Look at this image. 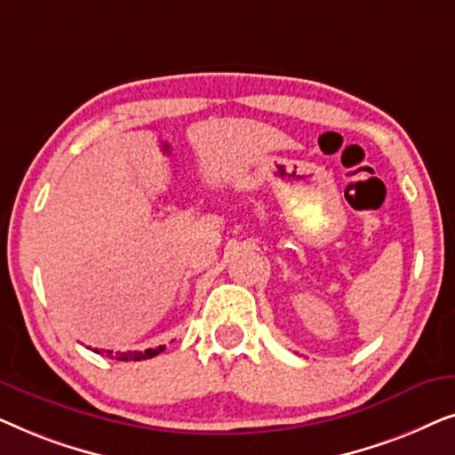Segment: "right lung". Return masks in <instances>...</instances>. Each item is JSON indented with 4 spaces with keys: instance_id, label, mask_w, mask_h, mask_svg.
Returning a JSON list of instances; mask_svg holds the SVG:
<instances>
[{
    "instance_id": "right-lung-1",
    "label": "right lung",
    "mask_w": 455,
    "mask_h": 455,
    "mask_svg": "<svg viewBox=\"0 0 455 455\" xmlns=\"http://www.w3.org/2000/svg\"><path fill=\"white\" fill-rule=\"evenodd\" d=\"M165 346H159V347H148V350L145 352H111V350H105V354H108L109 358H116V360H126V363H130V360H147V358H153L157 356L159 352H164ZM97 354H101V350H95Z\"/></svg>"
}]
</instances>
